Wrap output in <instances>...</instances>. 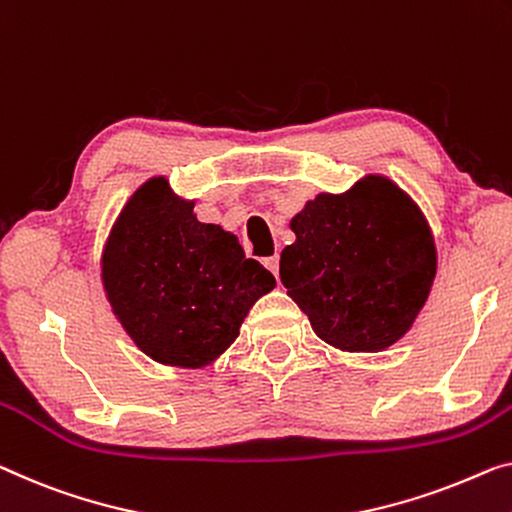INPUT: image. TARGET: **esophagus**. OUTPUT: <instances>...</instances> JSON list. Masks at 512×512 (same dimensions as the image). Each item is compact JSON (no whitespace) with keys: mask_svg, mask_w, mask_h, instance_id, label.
<instances>
[{"mask_svg":"<svg viewBox=\"0 0 512 512\" xmlns=\"http://www.w3.org/2000/svg\"><path fill=\"white\" fill-rule=\"evenodd\" d=\"M264 266L273 273V276H278V271H280V257H278V255L266 257V259H264Z\"/></svg>","mask_w":512,"mask_h":512,"instance_id":"34e87169","label":"esophagus"}]
</instances>
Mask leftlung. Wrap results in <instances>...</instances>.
<instances>
[{"label": "left lung", "mask_w": 512, "mask_h": 512, "mask_svg": "<svg viewBox=\"0 0 512 512\" xmlns=\"http://www.w3.org/2000/svg\"><path fill=\"white\" fill-rule=\"evenodd\" d=\"M280 280L312 331L342 352H381L416 322L437 276V246L418 204L388 177L319 193L292 218Z\"/></svg>", "instance_id": "1"}]
</instances>
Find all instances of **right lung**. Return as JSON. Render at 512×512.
I'll return each mask as SVG.
<instances>
[{
  "label": "right lung",
  "mask_w": 512,
  "mask_h": 512,
  "mask_svg": "<svg viewBox=\"0 0 512 512\" xmlns=\"http://www.w3.org/2000/svg\"><path fill=\"white\" fill-rule=\"evenodd\" d=\"M165 177L144 181L114 220L101 280L114 317L163 365L204 368L232 345L276 278L239 239L200 223Z\"/></svg>",
  "instance_id": "right-lung-1"
}]
</instances>
